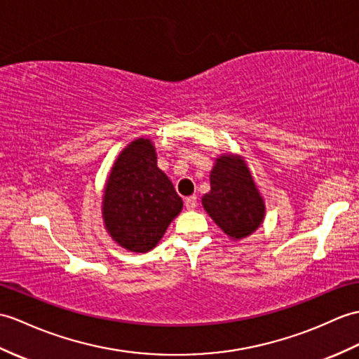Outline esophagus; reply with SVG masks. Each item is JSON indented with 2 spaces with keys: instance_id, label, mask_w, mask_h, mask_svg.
Instances as JSON below:
<instances>
[{
  "instance_id": "obj_1",
  "label": "esophagus",
  "mask_w": 359,
  "mask_h": 359,
  "mask_svg": "<svg viewBox=\"0 0 359 359\" xmlns=\"http://www.w3.org/2000/svg\"><path fill=\"white\" fill-rule=\"evenodd\" d=\"M185 208L189 211H193L197 208V197L196 196H189L185 198Z\"/></svg>"
}]
</instances>
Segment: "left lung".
Segmentation results:
<instances>
[{
	"label": "left lung",
	"instance_id": "left-lung-1",
	"mask_svg": "<svg viewBox=\"0 0 359 359\" xmlns=\"http://www.w3.org/2000/svg\"><path fill=\"white\" fill-rule=\"evenodd\" d=\"M210 182L211 191L202 197L205 211L231 238L251 236L264 219V202L246 162L234 154L220 156Z\"/></svg>",
	"mask_w": 359,
	"mask_h": 359
}]
</instances>
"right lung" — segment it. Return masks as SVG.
<instances>
[{"instance_id": "1", "label": "right lung", "mask_w": 359, "mask_h": 359, "mask_svg": "<svg viewBox=\"0 0 359 359\" xmlns=\"http://www.w3.org/2000/svg\"><path fill=\"white\" fill-rule=\"evenodd\" d=\"M156 159L151 140H133L116 159L104 189L105 229L116 243L131 252L151 251L183 208Z\"/></svg>"}]
</instances>
